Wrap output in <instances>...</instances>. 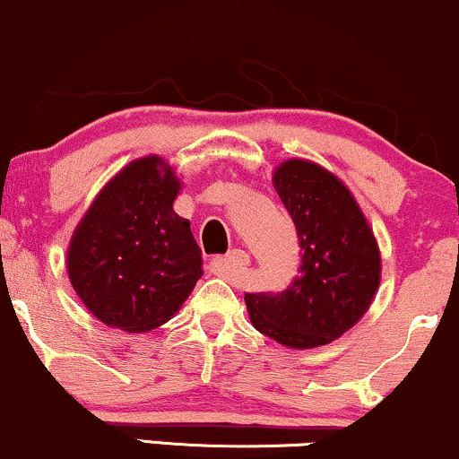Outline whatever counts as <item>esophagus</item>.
<instances>
[{"label": "esophagus", "instance_id": "obj_1", "mask_svg": "<svg viewBox=\"0 0 459 459\" xmlns=\"http://www.w3.org/2000/svg\"><path fill=\"white\" fill-rule=\"evenodd\" d=\"M245 265H248V253L242 251V248H234L228 255L219 257L217 262H214V268H217V273L223 276V279H234Z\"/></svg>", "mask_w": 459, "mask_h": 459}]
</instances>
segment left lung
<instances>
[{
  "label": "left lung",
  "mask_w": 459,
  "mask_h": 459,
  "mask_svg": "<svg viewBox=\"0 0 459 459\" xmlns=\"http://www.w3.org/2000/svg\"><path fill=\"white\" fill-rule=\"evenodd\" d=\"M273 185L296 225L302 264L282 291L247 293L257 332L291 349L341 338L364 316L381 282L372 228L344 183L307 160H287Z\"/></svg>",
  "instance_id": "1"
}]
</instances>
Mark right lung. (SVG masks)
<instances>
[{
  "mask_svg": "<svg viewBox=\"0 0 459 459\" xmlns=\"http://www.w3.org/2000/svg\"><path fill=\"white\" fill-rule=\"evenodd\" d=\"M180 180L161 157L127 163L95 197L67 248V274L101 324L149 332L166 324L202 276L191 223L174 212Z\"/></svg>",
  "mask_w": 459,
  "mask_h": 459,
  "instance_id": "obj_1",
  "label": "right lung"
}]
</instances>
